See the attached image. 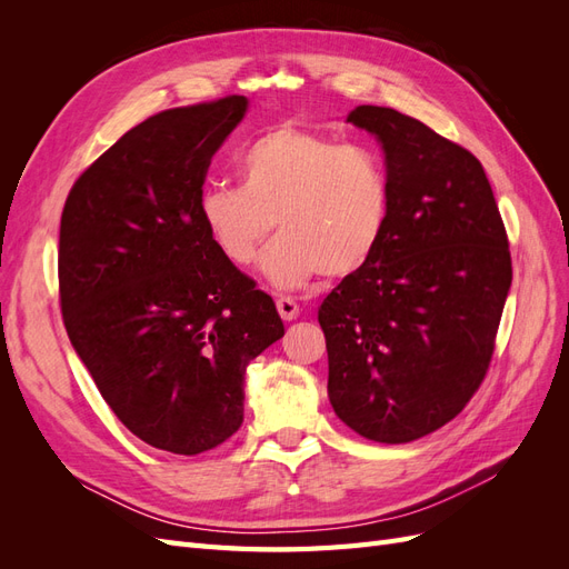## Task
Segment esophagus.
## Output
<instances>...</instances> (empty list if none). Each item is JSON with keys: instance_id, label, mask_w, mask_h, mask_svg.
<instances>
[{"instance_id": "obj_1", "label": "esophagus", "mask_w": 569, "mask_h": 569, "mask_svg": "<svg viewBox=\"0 0 569 569\" xmlns=\"http://www.w3.org/2000/svg\"><path fill=\"white\" fill-rule=\"evenodd\" d=\"M274 306H278V313H280L282 320H297L299 318V303L291 297H280L278 301H274Z\"/></svg>"}]
</instances>
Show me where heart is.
<instances>
[{"label": "heart", "mask_w": 569, "mask_h": 569, "mask_svg": "<svg viewBox=\"0 0 569 569\" xmlns=\"http://www.w3.org/2000/svg\"><path fill=\"white\" fill-rule=\"evenodd\" d=\"M237 170L242 184L213 182L199 194V222L226 261L249 266L274 220L280 237L261 272L278 289L303 287L320 272L349 278L380 249L391 182L377 149L280 126L242 149Z\"/></svg>", "instance_id": "b5f03b06"}]
</instances>
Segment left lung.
Masks as SVG:
<instances>
[{
	"mask_svg": "<svg viewBox=\"0 0 569 569\" xmlns=\"http://www.w3.org/2000/svg\"><path fill=\"white\" fill-rule=\"evenodd\" d=\"M347 120L382 144L391 213L380 249L318 308L327 393L360 437L406 443L485 380L512 282L508 234L468 149L387 107Z\"/></svg>",
	"mask_w": 569,
	"mask_h": 569,
	"instance_id": "8db88e82",
	"label": "left lung"
}]
</instances>
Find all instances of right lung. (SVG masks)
<instances>
[{"label":"right lung","instance_id":"obj_1","mask_svg":"<svg viewBox=\"0 0 569 569\" xmlns=\"http://www.w3.org/2000/svg\"><path fill=\"white\" fill-rule=\"evenodd\" d=\"M247 97L168 109L76 180L59 230L68 339L116 418L197 456L244 420V372L284 335L272 299L211 244L199 194Z\"/></svg>","mask_w":569,"mask_h":569}]
</instances>
